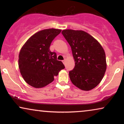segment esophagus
Listing matches in <instances>:
<instances>
[{"label": "esophagus", "mask_w": 124, "mask_h": 124, "mask_svg": "<svg viewBox=\"0 0 124 124\" xmlns=\"http://www.w3.org/2000/svg\"><path fill=\"white\" fill-rule=\"evenodd\" d=\"M62 62H63V64H65V63H66V59H64V60H63V61H62Z\"/></svg>", "instance_id": "1"}]
</instances>
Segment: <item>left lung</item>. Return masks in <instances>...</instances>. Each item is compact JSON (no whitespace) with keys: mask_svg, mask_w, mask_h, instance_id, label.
<instances>
[{"mask_svg":"<svg viewBox=\"0 0 124 124\" xmlns=\"http://www.w3.org/2000/svg\"><path fill=\"white\" fill-rule=\"evenodd\" d=\"M62 34L71 47L75 61L74 68L69 71L70 80L81 90H92L100 84L106 71L104 48L85 31L68 29Z\"/></svg>","mask_w":124,"mask_h":124,"instance_id":"obj_1","label":"left lung"}]
</instances>
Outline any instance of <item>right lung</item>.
Returning a JSON list of instances; mask_svg holds the SVG:
<instances>
[{
	"instance_id": "right-lung-1",
	"label": "right lung",
	"mask_w": 124,
	"mask_h": 124,
	"mask_svg": "<svg viewBox=\"0 0 124 124\" xmlns=\"http://www.w3.org/2000/svg\"><path fill=\"white\" fill-rule=\"evenodd\" d=\"M61 30L49 29L38 31L24 43L19 54V68L28 84L35 88L46 86L65 68L57 54L50 50L53 39Z\"/></svg>"
}]
</instances>
